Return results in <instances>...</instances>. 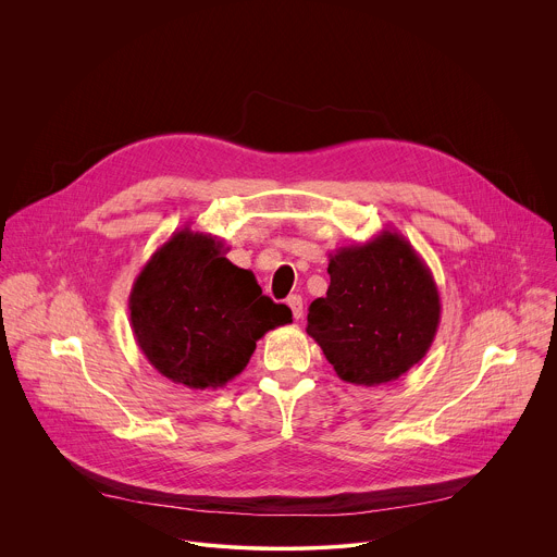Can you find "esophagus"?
<instances>
[{
    "instance_id": "1",
    "label": "esophagus",
    "mask_w": 557,
    "mask_h": 557,
    "mask_svg": "<svg viewBox=\"0 0 557 557\" xmlns=\"http://www.w3.org/2000/svg\"><path fill=\"white\" fill-rule=\"evenodd\" d=\"M288 306H290L295 319H301V317H304V301H301L299 295H290V297H288Z\"/></svg>"
}]
</instances>
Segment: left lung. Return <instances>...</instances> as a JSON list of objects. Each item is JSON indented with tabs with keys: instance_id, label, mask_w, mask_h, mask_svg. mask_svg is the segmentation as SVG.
I'll return each instance as SVG.
<instances>
[{
	"instance_id": "8db88e82",
	"label": "left lung",
	"mask_w": 557,
	"mask_h": 557,
	"mask_svg": "<svg viewBox=\"0 0 557 557\" xmlns=\"http://www.w3.org/2000/svg\"><path fill=\"white\" fill-rule=\"evenodd\" d=\"M327 273V293L310 304L306 332L341 381L392 383L426 356L440 325V290L403 234L383 230L336 249Z\"/></svg>"
}]
</instances>
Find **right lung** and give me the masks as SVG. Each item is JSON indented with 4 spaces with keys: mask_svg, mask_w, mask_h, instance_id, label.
Segmentation results:
<instances>
[{
    "mask_svg": "<svg viewBox=\"0 0 557 557\" xmlns=\"http://www.w3.org/2000/svg\"><path fill=\"white\" fill-rule=\"evenodd\" d=\"M212 234L174 232L135 277L128 310L141 354L168 381L216 389L247 367L256 341L293 321L262 295L256 275L232 264Z\"/></svg>",
    "mask_w": 557,
    "mask_h": 557,
    "instance_id": "1",
    "label": "right lung"
}]
</instances>
